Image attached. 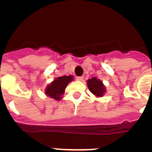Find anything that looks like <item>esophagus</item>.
Instances as JSON below:
<instances>
[{"label": "esophagus", "instance_id": "esophagus-1", "mask_svg": "<svg viewBox=\"0 0 152 152\" xmlns=\"http://www.w3.org/2000/svg\"><path fill=\"white\" fill-rule=\"evenodd\" d=\"M84 79V77L82 76H78V77H76V80H82Z\"/></svg>", "mask_w": 152, "mask_h": 152}]
</instances>
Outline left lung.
<instances>
[{
    "mask_svg": "<svg viewBox=\"0 0 152 152\" xmlns=\"http://www.w3.org/2000/svg\"><path fill=\"white\" fill-rule=\"evenodd\" d=\"M88 86L90 91L96 96H103L105 93L106 88L100 80L96 77H92L88 80Z\"/></svg>",
    "mask_w": 152,
    "mask_h": 152,
    "instance_id": "left-lung-1",
    "label": "left lung"
}]
</instances>
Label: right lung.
I'll return each mask as SVG.
<instances>
[{
    "label": "right lung",
    "mask_w": 152,
    "mask_h": 152,
    "mask_svg": "<svg viewBox=\"0 0 152 152\" xmlns=\"http://www.w3.org/2000/svg\"><path fill=\"white\" fill-rule=\"evenodd\" d=\"M72 80L73 77L72 75L57 77L53 82L47 86L45 94L55 100H60L61 98V95L64 94V89Z\"/></svg>",
    "instance_id": "obj_1"
}]
</instances>
